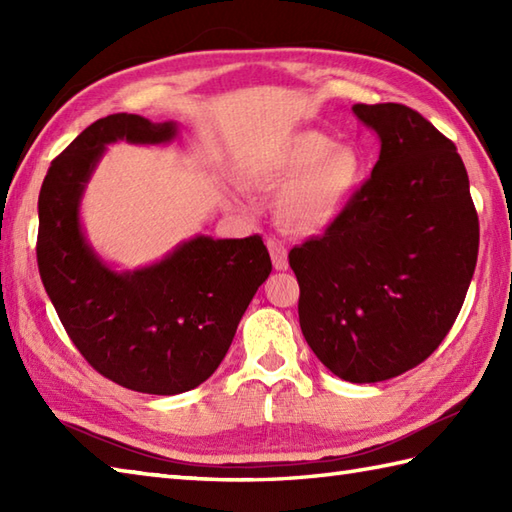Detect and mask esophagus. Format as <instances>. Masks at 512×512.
Masks as SVG:
<instances>
[{
  "label": "esophagus",
  "mask_w": 512,
  "mask_h": 512,
  "mask_svg": "<svg viewBox=\"0 0 512 512\" xmlns=\"http://www.w3.org/2000/svg\"><path fill=\"white\" fill-rule=\"evenodd\" d=\"M268 250H270V257H273V264L277 270H286L288 268V250L286 246L279 242L277 237H268Z\"/></svg>",
  "instance_id": "obj_1"
}]
</instances>
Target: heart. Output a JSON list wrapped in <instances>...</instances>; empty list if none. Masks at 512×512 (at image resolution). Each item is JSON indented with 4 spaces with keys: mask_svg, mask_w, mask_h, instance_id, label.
I'll return each mask as SVG.
<instances>
[{
    "mask_svg": "<svg viewBox=\"0 0 512 512\" xmlns=\"http://www.w3.org/2000/svg\"><path fill=\"white\" fill-rule=\"evenodd\" d=\"M262 178L288 182L279 198V215L292 231L319 233L350 202L361 180V160L345 145H332L321 132H301L281 140L259 165Z\"/></svg>",
    "mask_w": 512,
    "mask_h": 512,
    "instance_id": "1",
    "label": "heart"
}]
</instances>
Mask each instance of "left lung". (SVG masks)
I'll list each match as a JSON object with an SVG mask.
<instances>
[{
	"label": "left lung",
	"mask_w": 512,
	"mask_h": 512,
	"mask_svg": "<svg viewBox=\"0 0 512 512\" xmlns=\"http://www.w3.org/2000/svg\"><path fill=\"white\" fill-rule=\"evenodd\" d=\"M352 110L380 140L372 176L288 259L312 352L343 380L380 383L420 365L453 328L480 222L458 149L427 118L400 103Z\"/></svg>",
	"instance_id": "1"
}]
</instances>
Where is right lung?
I'll list each match as a JSON object with an SVG mask.
<instances>
[{"mask_svg": "<svg viewBox=\"0 0 512 512\" xmlns=\"http://www.w3.org/2000/svg\"><path fill=\"white\" fill-rule=\"evenodd\" d=\"M176 134V123L136 114L99 118L52 160L39 193V275L65 332L101 376L156 396L182 394L215 372L273 270L259 235L193 237L134 273H116L94 253L79 204L105 145H160Z\"/></svg>", "mask_w": 512, "mask_h": 512, "instance_id": "1", "label": "right lung"}]
</instances>
